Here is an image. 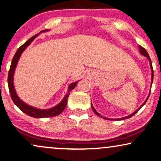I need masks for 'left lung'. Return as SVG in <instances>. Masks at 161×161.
Masks as SVG:
<instances>
[{
  "mask_svg": "<svg viewBox=\"0 0 161 161\" xmlns=\"http://www.w3.org/2000/svg\"><path fill=\"white\" fill-rule=\"evenodd\" d=\"M139 49H140V53H141L142 55H143V56H146V57H147L148 58V59L149 60V62H150V66H151V69H152V82H153V76H154V71H153V68H152V61H151V58H150V57H149V56H148V53H147V51H146V50H145V49H144L143 47H141V46H140V47H139ZM149 95H150V93H149V94H148V97H147V99H146V100L143 103V104L141 105V106H140L139 108H138L137 110H136V111H135V112H133L132 114H131L130 115H129L128 116V117H123V118H119V119H117V120H123V119H128V118H130V117H131L132 116H134L135 114L136 113H137L138 112V111H139V110L143 106V105L145 104V103H146V101L148 100V97H149ZM91 107H92V109H93V112H94L96 114H97V116H99V117H103V118H104V119H108V120H114V119H108V118H106V117H103V116L102 115H100L97 112V111H96L95 110V108H93V105H92V103H91Z\"/></svg>",
  "mask_w": 161,
  "mask_h": 161,
  "instance_id": "8db88e82",
  "label": "left lung"
}]
</instances>
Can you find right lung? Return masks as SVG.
Instances as JSON below:
<instances>
[{
	"mask_svg": "<svg viewBox=\"0 0 161 161\" xmlns=\"http://www.w3.org/2000/svg\"><path fill=\"white\" fill-rule=\"evenodd\" d=\"M46 31H47V30H44L43 31L40 32H46ZM38 35V34L35 35L34 36H32V38H30L28 41H26L25 43H24L23 45L20 47L18 49L17 51H16L15 56H14L13 58V61H12L11 66H10V68L9 70V74H8V86H9L10 96H11V98L13 99V103H15L16 106H17L18 108L21 110V111H23L24 113H25L26 114L30 116V117H35V118L52 117H54V116L60 114L64 111V109L65 108L67 105V103H68V98L69 95H70V92L76 86L78 82H74L69 85L68 93H67V94L65 96H64V99H62V101L59 104L56 105V106L52 108L46 109V110L37 109L36 108H33L30 106V105H26V103H24L23 101H21V99L18 98L17 94H16L15 88H14L13 75H14V72H15V67L17 65V63L18 62V59H19L20 56H21V55L22 53H23L24 50L26 48V47L30 45V43H31L32 41L34 40V38H35Z\"/></svg>",
	"mask_w": 161,
	"mask_h": 161,
	"instance_id": "obj_1",
	"label": "right lung"
}]
</instances>
